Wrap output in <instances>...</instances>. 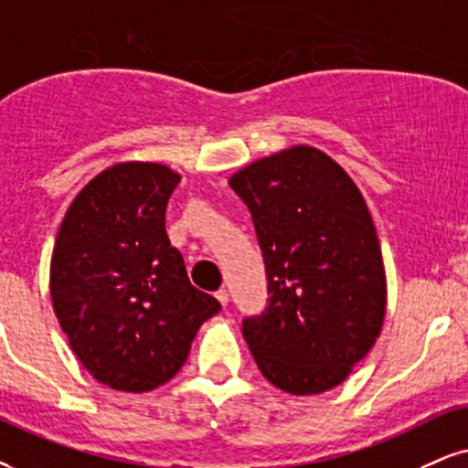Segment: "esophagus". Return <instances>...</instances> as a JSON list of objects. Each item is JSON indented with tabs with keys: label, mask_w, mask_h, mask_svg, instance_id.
Instances as JSON below:
<instances>
[{
	"label": "esophagus",
	"mask_w": 468,
	"mask_h": 468,
	"mask_svg": "<svg viewBox=\"0 0 468 468\" xmlns=\"http://www.w3.org/2000/svg\"><path fill=\"white\" fill-rule=\"evenodd\" d=\"M215 297L218 299V303H221V305H228V302H229L228 288H218V291L215 292Z\"/></svg>",
	"instance_id": "esophagus-1"
}]
</instances>
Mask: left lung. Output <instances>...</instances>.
I'll use <instances>...</instances> for the list:
<instances>
[{
    "instance_id": "left-lung-1",
    "label": "left lung",
    "mask_w": 468,
    "mask_h": 468,
    "mask_svg": "<svg viewBox=\"0 0 468 468\" xmlns=\"http://www.w3.org/2000/svg\"><path fill=\"white\" fill-rule=\"evenodd\" d=\"M250 207L267 308L243 319L258 368L291 395L330 390L379 336L386 278L373 218L351 177L314 147L258 160L229 180Z\"/></svg>"
}]
</instances>
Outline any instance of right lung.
<instances>
[{"instance_id": "add662e5", "label": "right lung", "mask_w": 468, "mask_h": 468, "mask_svg": "<svg viewBox=\"0 0 468 468\" xmlns=\"http://www.w3.org/2000/svg\"><path fill=\"white\" fill-rule=\"evenodd\" d=\"M180 176L155 163L106 169L67 210L49 291L73 354L114 390L145 393L180 371L221 303L190 284L165 212Z\"/></svg>"}]
</instances>
